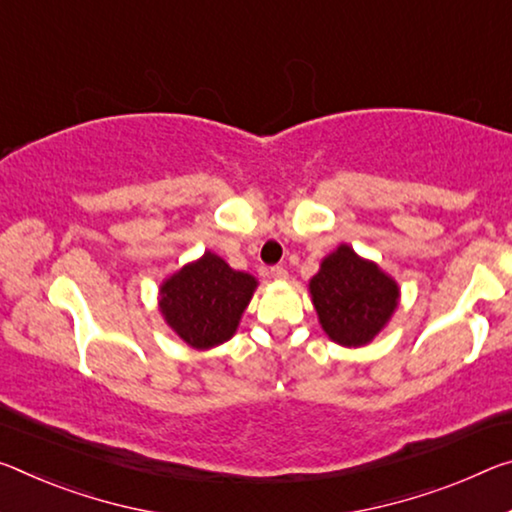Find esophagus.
<instances>
[{"label":"esophagus","mask_w":512,"mask_h":512,"mask_svg":"<svg viewBox=\"0 0 512 512\" xmlns=\"http://www.w3.org/2000/svg\"><path fill=\"white\" fill-rule=\"evenodd\" d=\"M271 278L273 280H287V269H282V266H273Z\"/></svg>","instance_id":"1"}]
</instances>
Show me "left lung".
Listing matches in <instances>:
<instances>
[{"label":"left lung","mask_w":512,"mask_h":512,"mask_svg":"<svg viewBox=\"0 0 512 512\" xmlns=\"http://www.w3.org/2000/svg\"><path fill=\"white\" fill-rule=\"evenodd\" d=\"M312 305L328 339L360 348L373 342L399 307L401 289L376 262L342 243L321 259L310 280Z\"/></svg>","instance_id":"1"}]
</instances>
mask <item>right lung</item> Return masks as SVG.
Returning a JSON list of instances; mask_svg holds the SVG:
<instances>
[{
  "label": "right lung",
  "mask_w": 512,
  "mask_h": 512,
  "mask_svg": "<svg viewBox=\"0 0 512 512\" xmlns=\"http://www.w3.org/2000/svg\"><path fill=\"white\" fill-rule=\"evenodd\" d=\"M257 285L255 275L234 271L223 257L205 250L161 282L159 312L184 344L209 351L234 337Z\"/></svg>",
  "instance_id": "1"
}]
</instances>
